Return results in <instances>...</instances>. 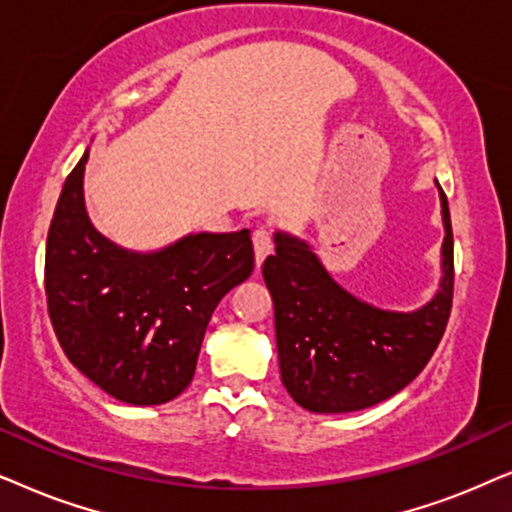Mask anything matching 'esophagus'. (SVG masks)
<instances>
[{
  "instance_id": "34e87169",
  "label": "esophagus",
  "mask_w": 512,
  "mask_h": 512,
  "mask_svg": "<svg viewBox=\"0 0 512 512\" xmlns=\"http://www.w3.org/2000/svg\"><path fill=\"white\" fill-rule=\"evenodd\" d=\"M252 245H255V264L257 269H260L262 262L271 255V248H274V245H271L269 229H255V234H252Z\"/></svg>"
}]
</instances>
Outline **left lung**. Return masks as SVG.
<instances>
[{"label": "left lung", "instance_id": "left-lung-1", "mask_svg": "<svg viewBox=\"0 0 512 512\" xmlns=\"http://www.w3.org/2000/svg\"><path fill=\"white\" fill-rule=\"evenodd\" d=\"M438 194L442 276L435 295L414 311L365 302L330 276L304 238L274 234L276 255L267 257L262 276L274 299L281 381L299 407L316 414L365 410L403 391L431 360L454 292L452 220L440 185Z\"/></svg>", "mask_w": 512, "mask_h": 512}]
</instances>
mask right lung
Wrapping results in <instances>:
<instances>
[{
    "instance_id": "right-lung-1",
    "label": "right lung",
    "mask_w": 512,
    "mask_h": 512,
    "mask_svg": "<svg viewBox=\"0 0 512 512\" xmlns=\"http://www.w3.org/2000/svg\"><path fill=\"white\" fill-rule=\"evenodd\" d=\"M88 149L60 192L46 241V302L65 356L126 405H163L194 379L208 320L255 269L250 231L187 234L152 252L93 227Z\"/></svg>"
}]
</instances>
